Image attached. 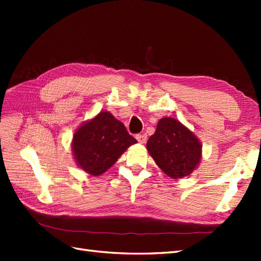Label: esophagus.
Segmentation results:
<instances>
[{"mask_svg": "<svg viewBox=\"0 0 261 261\" xmlns=\"http://www.w3.org/2000/svg\"><path fill=\"white\" fill-rule=\"evenodd\" d=\"M137 140L139 141L140 143H145L147 141V135L146 134H142V135H137L136 136Z\"/></svg>", "mask_w": 261, "mask_h": 261, "instance_id": "1", "label": "esophagus"}]
</instances>
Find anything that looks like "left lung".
Segmentation results:
<instances>
[{
  "instance_id": "8db88e82",
  "label": "left lung",
  "mask_w": 261,
  "mask_h": 261,
  "mask_svg": "<svg viewBox=\"0 0 261 261\" xmlns=\"http://www.w3.org/2000/svg\"><path fill=\"white\" fill-rule=\"evenodd\" d=\"M147 149L158 167L171 178L190 175L201 160L202 145L193 132L173 118H163Z\"/></svg>"
}]
</instances>
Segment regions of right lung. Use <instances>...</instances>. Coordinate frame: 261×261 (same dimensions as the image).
<instances>
[{
    "mask_svg": "<svg viewBox=\"0 0 261 261\" xmlns=\"http://www.w3.org/2000/svg\"><path fill=\"white\" fill-rule=\"evenodd\" d=\"M136 142L122 122L110 112H101L79 127L71 147L77 165L86 173L98 176Z\"/></svg>",
    "mask_w": 261,
    "mask_h": 261,
    "instance_id": "1",
    "label": "right lung"
}]
</instances>
